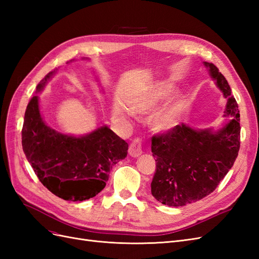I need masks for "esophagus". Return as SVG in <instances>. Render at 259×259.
Segmentation results:
<instances>
[{"instance_id": "1", "label": "esophagus", "mask_w": 259, "mask_h": 259, "mask_svg": "<svg viewBox=\"0 0 259 259\" xmlns=\"http://www.w3.org/2000/svg\"><path fill=\"white\" fill-rule=\"evenodd\" d=\"M128 153L133 158H137L140 154L143 153V149H142V142H140V139L136 138L134 139V142H133L130 145V149H128Z\"/></svg>"}]
</instances>
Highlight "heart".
Instances as JSON below:
<instances>
[{
  "instance_id": "b5f03b06",
  "label": "heart",
  "mask_w": 259,
  "mask_h": 259,
  "mask_svg": "<svg viewBox=\"0 0 259 259\" xmlns=\"http://www.w3.org/2000/svg\"><path fill=\"white\" fill-rule=\"evenodd\" d=\"M175 92V88L167 82L155 83L145 93L133 99L131 109L139 114H148L156 110L164 101L167 100ZM188 106L184 95H176L156 112L152 119V127L159 133H166L173 130L182 119Z\"/></svg>"
}]
</instances>
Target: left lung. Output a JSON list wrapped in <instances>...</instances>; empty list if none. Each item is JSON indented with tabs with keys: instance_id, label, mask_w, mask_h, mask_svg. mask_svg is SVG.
Returning <instances> with one entry per match:
<instances>
[{
	"instance_id": "1",
	"label": "left lung",
	"mask_w": 259,
	"mask_h": 259,
	"mask_svg": "<svg viewBox=\"0 0 259 259\" xmlns=\"http://www.w3.org/2000/svg\"><path fill=\"white\" fill-rule=\"evenodd\" d=\"M227 100L223 127L195 130L177 125L167 134L152 137L155 173L151 193L164 205L180 207L213 192L232 167L240 149V111L231 89L210 62H203Z\"/></svg>"
}]
</instances>
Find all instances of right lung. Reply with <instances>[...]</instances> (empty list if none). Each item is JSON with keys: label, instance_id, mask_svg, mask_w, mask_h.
I'll list each match as a JSON object with an SVG mask.
<instances>
[{"label": "right lung", "instance_id": "add662e5", "mask_svg": "<svg viewBox=\"0 0 259 259\" xmlns=\"http://www.w3.org/2000/svg\"><path fill=\"white\" fill-rule=\"evenodd\" d=\"M56 72L55 69L45 75L35 94ZM21 139L26 158L44 187L58 198L73 202L89 200L103 190L112 166L126 158L128 150L127 143L107 125L82 136L50 127L43 120L37 95L27 106Z\"/></svg>", "mask_w": 259, "mask_h": 259}]
</instances>
